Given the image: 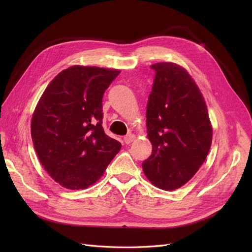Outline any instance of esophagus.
Segmentation results:
<instances>
[{"instance_id": "1", "label": "esophagus", "mask_w": 252, "mask_h": 252, "mask_svg": "<svg viewBox=\"0 0 252 252\" xmlns=\"http://www.w3.org/2000/svg\"><path fill=\"white\" fill-rule=\"evenodd\" d=\"M134 139H135V136L133 134H128L124 138V142H125V144L128 145V144H130L131 142H133Z\"/></svg>"}]
</instances>
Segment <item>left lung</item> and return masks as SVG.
I'll list each match as a JSON object with an SVG mask.
<instances>
[{"label": "left lung", "mask_w": 252, "mask_h": 252, "mask_svg": "<svg viewBox=\"0 0 252 252\" xmlns=\"http://www.w3.org/2000/svg\"><path fill=\"white\" fill-rule=\"evenodd\" d=\"M146 110L152 154L142 163L155 186L174 190L185 185L207 158L212 127L207 106L193 79L174 63H157Z\"/></svg>", "instance_id": "1"}]
</instances>
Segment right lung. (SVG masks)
Segmentation results:
<instances>
[{
    "label": "right lung",
    "instance_id": "right-lung-1",
    "mask_svg": "<svg viewBox=\"0 0 252 252\" xmlns=\"http://www.w3.org/2000/svg\"><path fill=\"white\" fill-rule=\"evenodd\" d=\"M120 70L74 65L45 89L32 121L33 146L44 169L68 189L100 179L120 151L105 133L102 98Z\"/></svg>",
    "mask_w": 252,
    "mask_h": 252
}]
</instances>
